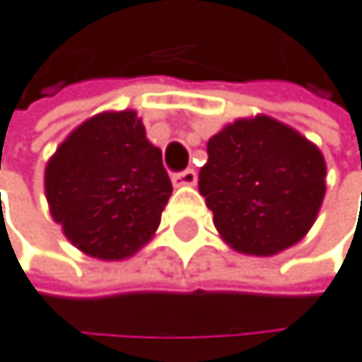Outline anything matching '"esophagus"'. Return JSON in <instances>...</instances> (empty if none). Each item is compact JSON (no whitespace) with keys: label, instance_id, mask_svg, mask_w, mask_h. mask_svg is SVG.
Returning a JSON list of instances; mask_svg holds the SVG:
<instances>
[{"label":"esophagus","instance_id":"1","mask_svg":"<svg viewBox=\"0 0 362 362\" xmlns=\"http://www.w3.org/2000/svg\"><path fill=\"white\" fill-rule=\"evenodd\" d=\"M172 183H175L177 187H192V185H197V172L183 170V172H179V175L172 177Z\"/></svg>","mask_w":362,"mask_h":362}]
</instances>
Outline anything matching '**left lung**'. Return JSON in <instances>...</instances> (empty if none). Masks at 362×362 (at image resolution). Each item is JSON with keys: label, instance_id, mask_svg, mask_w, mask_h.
Listing matches in <instances>:
<instances>
[{"label": "left lung", "instance_id": "left-lung-1", "mask_svg": "<svg viewBox=\"0 0 362 362\" xmlns=\"http://www.w3.org/2000/svg\"><path fill=\"white\" fill-rule=\"evenodd\" d=\"M323 152L267 115L243 117L208 141L199 192L232 250L274 257L310 232L325 199Z\"/></svg>", "mask_w": 362, "mask_h": 362}]
</instances>
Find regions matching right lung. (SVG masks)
<instances>
[{
  "instance_id": "right-lung-1",
  "label": "right lung",
  "mask_w": 362,
  "mask_h": 362,
  "mask_svg": "<svg viewBox=\"0 0 362 362\" xmlns=\"http://www.w3.org/2000/svg\"><path fill=\"white\" fill-rule=\"evenodd\" d=\"M44 190L72 245L99 261H123L152 241L172 183L136 112L105 110L54 150Z\"/></svg>"
}]
</instances>
